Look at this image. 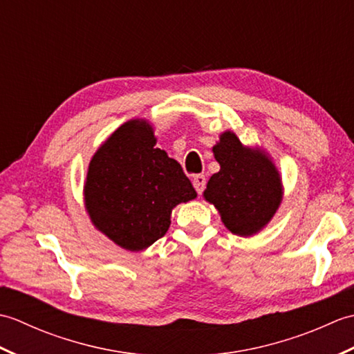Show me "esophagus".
<instances>
[{"label": "esophagus", "mask_w": 354, "mask_h": 354, "mask_svg": "<svg viewBox=\"0 0 354 354\" xmlns=\"http://www.w3.org/2000/svg\"><path fill=\"white\" fill-rule=\"evenodd\" d=\"M205 184H207V179H205L204 175H194L193 176V187H194V190L198 192V194L204 193Z\"/></svg>", "instance_id": "1"}]
</instances>
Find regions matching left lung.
<instances>
[{
    "label": "left lung",
    "mask_w": 354,
    "mask_h": 354,
    "mask_svg": "<svg viewBox=\"0 0 354 354\" xmlns=\"http://www.w3.org/2000/svg\"><path fill=\"white\" fill-rule=\"evenodd\" d=\"M221 170L209 178L204 198L213 204L232 234L252 236L272 219L281 204V178L270 158L246 147L230 131L213 147Z\"/></svg>",
    "instance_id": "1"
}]
</instances>
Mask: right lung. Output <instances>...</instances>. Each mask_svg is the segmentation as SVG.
<instances>
[{
	"label": "right lung",
	"mask_w": 354,
	"mask_h": 354,
	"mask_svg": "<svg viewBox=\"0 0 354 354\" xmlns=\"http://www.w3.org/2000/svg\"><path fill=\"white\" fill-rule=\"evenodd\" d=\"M146 120H131L89 162L85 208L94 227L127 251H142L170 227L171 209L198 196L178 161L155 147Z\"/></svg>",
	"instance_id": "right-lung-1"
}]
</instances>
